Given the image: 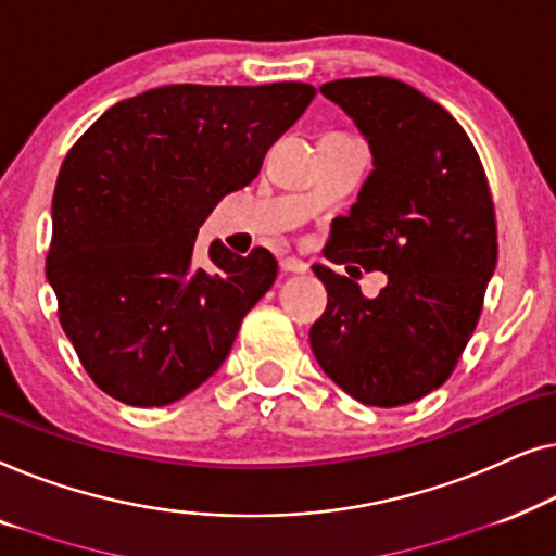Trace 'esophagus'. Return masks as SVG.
<instances>
[{
  "mask_svg": "<svg viewBox=\"0 0 556 556\" xmlns=\"http://www.w3.org/2000/svg\"><path fill=\"white\" fill-rule=\"evenodd\" d=\"M279 267L285 271H292V275H304L307 271V262L300 260V256H285V260L279 262Z\"/></svg>",
  "mask_w": 556,
  "mask_h": 556,
  "instance_id": "obj_1",
  "label": "esophagus"
}]
</instances>
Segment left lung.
Instances as JSON below:
<instances>
[{
	"label": "left lung",
	"instance_id": "8db88e82",
	"mask_svg": "<svg viewBox=\"0 0 556 556\" xmlns=\"http://www.w3.org/2000/svg\"><path fill=\"white\" fill-rule=\"evenodd\" d=\"M319 92L367 140L372 170L325 256L388 277L378 296L325 264L309 342L355 401L395 408L443 386L479 323L496 269L494 201L479 153L441 105L393 77H348ZM357 269V267H355Z\"/></svg>",
	"mask_w": 556,
	"mask_h": 556
}]
</instances>
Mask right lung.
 <instances>
[{
    "instance_id": "add662e5",
    "label": "right lung",
    "mask_w": 556,
    "mask_h": 556,
    "mask_svg": "<svg viewBox=\"0 0 556 556\" xmlns=\"http://www.w3.org/2000/svg\"><path fill=\"white\" fill-rule=\"evenodd\" d=\"M312 98L304 83L166 85L108 108L70 148L47 281L83 367L115 401L176 403L224 365L277 260L216 239L199 267L193 241Z\"/></svg>"
}]
</instances>
